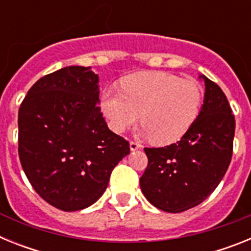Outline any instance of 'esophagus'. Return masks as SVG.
<instances>
[{"mask_svg": "<svg viewBox=\"0 0 251 251\" xmlns=\"http://www.w3.org/2000/svg\"><path fill=\"white\" fill-rule=\"evenodd\" d=\"M129 148H130V151H137V150H141V148H142V145H139L138 142L130 141V142H129Z\"/></svg>", "mask_w": 251, "mask_h": 251, "instance_id": "obj_1", "label": "esophagus"}]
</instances>
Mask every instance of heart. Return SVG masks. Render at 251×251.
Listing matches in <instances>:
<instances>
[{
	"label": "heart",
	"mask_w": 251,
	"mask_h": 251,
	"mask_svg": "<svg viewBox=\"0 0 251 251\" xmlns=\"http://www.w3.org/2000/svg\"><path fill=\"white\" fill-rule=\"evenodd\" d=\"M202 103L203 88L196 80L150 72L124 77L122 90H104L100 109L113 132L123 133L141 114L142 134L171 145L191 128Z\"/></svg>",
	"instance_id": "1"
}]
</instances>
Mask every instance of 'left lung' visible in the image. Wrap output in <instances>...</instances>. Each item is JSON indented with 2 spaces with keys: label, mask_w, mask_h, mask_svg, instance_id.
I'll list each match as a JSON object with an SVG mask.
<instances>
[{
  "label": "left lung",
  "mask_w": 251,
  "mask_h": 251,
  "mask_svg": "<svg viewBox=\"0 0 251 251\" xmlns=\"http://www.w3.org/2000/svg\"><path fill=\"white\" fill-rule=\"evenodd\" d=\"M201 112L177 143L145 148L148 166L139 179L143 195L166 212L200 205L223 179L232 156L235 118L221 88L205 75Z\"/></svg>",
  "instance_id": "obj_1"
}]
</instances>
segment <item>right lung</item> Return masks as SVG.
<instances>
[{"mask_svg":"<svg viewBox=\"0 0 251 251\" xmlns=\"http://www.w3.org/2000/svg\"><path fill=\"white\" fill-rule=\"evenodd\" d=\"M99 76L66 66L36 81L19 110V156L46 202L63 211L89 207L106 190L129 143L108 128L100 112Z\"/></svg>","mask_w":251,"mask_h":251,"instance_id":"obj_1","label":"right lung"}]
</instances>
